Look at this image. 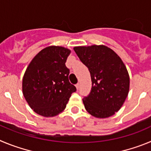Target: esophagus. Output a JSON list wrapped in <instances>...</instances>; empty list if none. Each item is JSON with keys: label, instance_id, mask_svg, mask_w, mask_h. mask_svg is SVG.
I'll return each mask as SVG.
<instances>
[{"label": "esophagus", "instance_id": "34e87169", "mask_svg": "<svg viewBox=\"0 0 151 151\" xmlns=\"http://www.w3.org/2000/svg\"><path fill=\"white\" fill-rule=\"evenodd\" d=\"M75 86H76V88H77V90H78L79 87H80V83H77V84H76V85H75Z\"/></svg>", "mask_w": 151, "mask_h": 151}]
</instances>
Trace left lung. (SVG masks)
Masks as SVG:
<instances>
[{
    "label": "left lung",
    "instance_id": "left-lung-1",
    "mask_svg": "<svg viewBox=\"0 0 151 151\" xmlns=\"http://www.w3.org/2000/svg\"><path fill=\"white\" fill-rule=\"evenodd\" d=\"M79 59L89 69L91 92L83 99L86 110L97 118H107L117 112L129 90V76L119 55L104 45L75 47Z\"/></svg>",
    "mask_w": 151,
    "mask_h": 151
}]
</instances>
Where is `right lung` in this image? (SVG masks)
Here are the masks:
<instances>
[{
    "label": "right lung",
    "instance_id": "1",
    "mask_svg": "<svg viewBox=\"0 0 151 151\" xmlns=\"http://www.w3.org/2000/svg\"><path fill=\"white\" fill-rule=\"evenodd\" d=\"M70 50L59 46L43 49L30 62L22 79L23 96L37 114L55 116L65 109L76 87L69 82L65 62Z\"/></svg>",
    "mask_w": 151,
    "mask_h": 151
}]
</instances>
